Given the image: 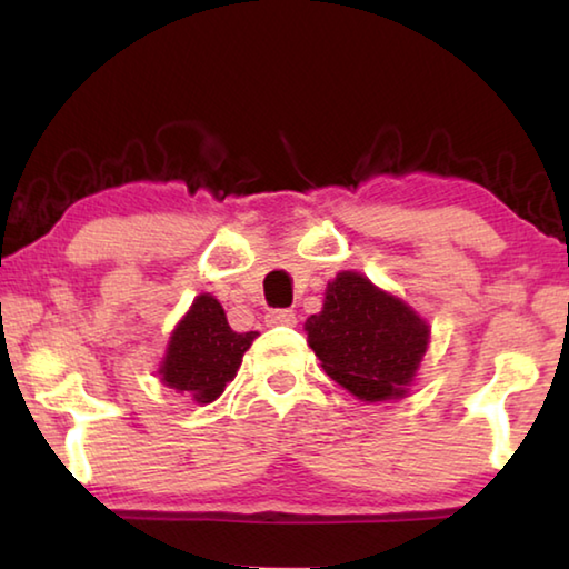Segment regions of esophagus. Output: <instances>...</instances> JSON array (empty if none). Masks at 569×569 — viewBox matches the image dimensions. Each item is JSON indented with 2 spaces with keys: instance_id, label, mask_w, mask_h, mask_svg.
Here are the masks:
<instances>
[{
  "instance_id": "esophagus-1",
  "label": "esophagus",
  "mask_w": 569,
  "mask_h": 569,
  "mask_svg": "<svg viewBox=\"0 0 569 569\" xmlns=\"http://www.w3.org/2000/svg\"><path fill=\"white\" fill-rule=\"evenodd\" d=\"M266 326H296V313L291 308H273L266 313Z\"/></svg>"
}]
</instances>
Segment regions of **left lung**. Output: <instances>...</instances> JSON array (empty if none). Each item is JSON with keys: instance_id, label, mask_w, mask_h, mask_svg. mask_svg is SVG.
Returning a JSON list of instances; mask_svg holds the SVG:
<instances>
[{"instance_id": "1", "label": "left lung", "mask_w": 569, "mask_h": 569, "mask_svg": "<svg viewBox=\"0 0 569 569\" xmlns=\"http://www.w3.org/2000/svg\"><path fill=\"white\" fill-rule=\"evenodd\" d=\"M306 331L323 371L361 401L403 397L429 346V323L411 306L353 271L326 286Z\"/></svg>"}]
</instances>
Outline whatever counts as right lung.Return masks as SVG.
Masks as SVG:
<instances>
[{"mask_svg":"<svg viewBox=\"0 0 569 569\" xmlns=\"http://www.w3.org/2000/svg\"><path fill=\"white\" fill-rule=\"evenodd\" d=\"M258 331L236 333L228 326L223 306L210 293H200L190 311L170 333L160 363V381L196 403L216 401L236 379L243 353Z\"/></svg>","mask_w":569,"mask_h":569,"instance_id":"right-lung-1","label":"right lung"}]
</instances>
